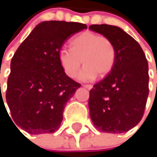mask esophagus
<instances>
[{"instance_id": "esophagus-1", "label": "esophagus", "mask_w": 157, "mask_h": 157, "mask_svg": "<svg viewBox=\"0 0 157 157\" xmlns=\"http://www.w3.org/2000/svg\"><path fill=\"white\" fill-rule=\"evenodd\" d=\"M83 87H85L86 89H88V90H91L92 88H93V85L92 84H83L82 85Z\"/></svg>"}]
</instances>
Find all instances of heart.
<instances>
[{
  "instance_id": "heart-1",
  "label": "heart",
  "mask_w": 157,
  "mask_h": 157,
  "mask_svg": "<svg viewBox=\"0 0 157 157\" xmlns=\"http://www.w3.org/2000/svg\"><path fill=\"white\" fill-rule=\"evenodd\" d=\"M69 48H62L58 58L64 73L71 78L75 77L82 63L85 65L80 72L78 78L89 82L105 76L113 69L116 51L113 42L105 36L93 32H84L70 42Z\"/></svg>"
}]
</instances>
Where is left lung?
Listing matches in <instances>:
<instances>
[{"label":"left lung","mask_w":157,"mask_h":157,"mask_svg":"<svg viewBox=\"0 0 157 157\" xmlns=\"http://www.w3.org/2000/svg\"><path fill=\"white\" fill-rule=\"evenodd\" d=\"M89 29L109 38L116 51L111 72L90 90L91 119L101 132H127L144 115L149 94L147 60L139 44L121 28L93 24Z\"/></svg>","instance_id":"left-lung-1"}]
</instances>
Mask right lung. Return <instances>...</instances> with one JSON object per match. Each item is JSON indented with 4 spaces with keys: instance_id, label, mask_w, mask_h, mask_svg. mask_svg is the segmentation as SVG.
<instances>
[{
    "instance_id": "obj_1",
    "label": "right lung",
    "mask_w": 157,
    "mask_h": 157,
    "mask_svg": "<svg viewBox=\"0 0 157 157\" xmlns=\"http://www.w3.org/2000/svg\"><path fill=\"white\" fill-rule=\"evenodd\" d=\"M86 28V24L73 21H43L18 47L6 91L16 128L32 135L58 130L66 103L81 86L66 75L58 53L65 41Z\"/></svg>"
}]
</instances>
